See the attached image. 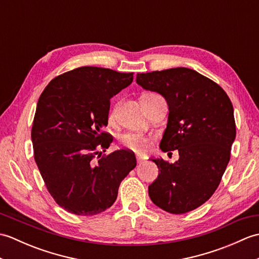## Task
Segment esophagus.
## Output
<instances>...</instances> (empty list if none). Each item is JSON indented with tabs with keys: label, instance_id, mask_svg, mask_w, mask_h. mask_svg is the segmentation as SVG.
<instances>
[{
	"label": "esophagus",
	"instance_id": "1",
	"mask_svg": "<svg viewBox=\"0 0 259 259\" xmlns=\"http://www.w3.org/2000/svg\"><path fill=\"white\" fill-rule=\"evenodd\" d=\"M142 160H144V158H142L140 155L137 156V161H138V163H140Z\"/></svg>",
	"mask_w": 259,
	"mask_h": 259
}]
</instances>
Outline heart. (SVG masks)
<instances>
[{
	"label": "heart",
	"instance_id": "heart-1",
	"mask_svg": "<svg viewBox=\"0 0 259 259\" xmlns=\"http://www.w3.org/2000/svg\"><path fill=\"white\" fill-rule=\"evenodd\" d=\"M160 96L156 95V93H145L144 96L141 97V102H147L153 100V99L159 98ZM117 110H118V104L112 108L111 111L109 113V120L113 121L115 119V115H117ZM149 141L150 138L145 135L137 134V133H129L125 134L121 137L120 142L123 147L128 148L130 150H134L137 152H145L147 151L148 147H149Z\"/></svg>",
	"mask_w": 259,
	"mask_h": 259
}]
</instances>
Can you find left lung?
Listing matches in <instances>:
<instances>
[{"instance_id": "1", "label": "left lung", "mask_w": 259, "mask_h": 259, "mask_svg": "<svg viewBox=\"0 0 259 259\" xmlns=\"http://www.w3.org/2000/svg\"><path fill=\"white\" fill-rule=\"evenodd\" d=\"M137 83L166 99L160 149L179 152L175 163L151 158L160 174L148 187L150 199L170 213L194 210L216 191L229 162L236 138L232 101L216 82L188 68L138 73Z\"/></svg>"}]
</instances>
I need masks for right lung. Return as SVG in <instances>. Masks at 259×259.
<instances>
[{
    "label": "right lung",
    "instance_id": "obj_1",
    "mask_svg": "<svg viewBox=\"0 0 259 259\" xmlns=\"http://www.w3.org/2000/svg\"><path fill=\"white\" fill-rule=\"evenodd\" d=\"M133 80L134 73L81 67L56 76L38 98L31 131L34 160L48 191L71 213L93 216L111 207L137 166L135 153L123 149L95 157L113 140L102 131L110 99Z\"/></svg>",
    "mask_w": 259,
    "mask_h": 259
}]
</instances>
